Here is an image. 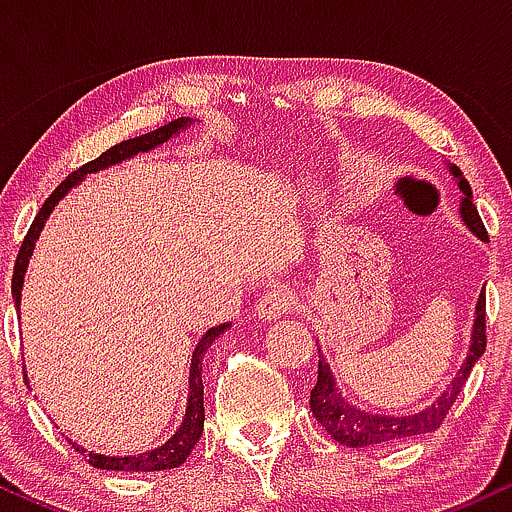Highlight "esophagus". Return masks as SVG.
Segmentation results:
<instances>
[{"mask_svg": "<svg viewBox=\"0 0 512 512\" xmlns=\"http://www.w3.org/2000/svg\"><path fill=\"white\" fill-rule=\"evenodd\" d=\"M298 303L296 289H286V286H274L267 293H262L260 303H257V317L262 322H274L286 313H291Z\"/></svg>", "mask_w": 512, "mask_h": 512, "instance_id": "obj_1", "label": "esophagus"}]
</instances>
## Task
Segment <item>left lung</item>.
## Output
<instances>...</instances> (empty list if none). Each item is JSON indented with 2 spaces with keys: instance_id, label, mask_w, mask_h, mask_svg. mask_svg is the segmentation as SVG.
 <instances>
[{
  "instance_id": "obj_1",
  "label": "left lung",
  "mask_w": 512,
  "mask_h": 512,
  "mask_svg": "<svg viewBox=\"0 0 512 512\" xmlns=\"http://www.w3.org/2000/svg\"><path fill=\"white\" fill-rule=\"evenodd\" d=\"M452 178L457 180V187L462 190L460 199V216L464 226L474 233L479 240H489L484 223L479 219V211L472 202V190L469 182L462 178L460 168L450 166ZM486 349V293H479L477 301V315H474V330L472 342H469V354L464 358L462 368L452 378L448 390L440 395L436 402L428 404L426 409L416 411V414L407 416H392V414H375V411L358 409L354 402H349L342 392L337 390L334 375L330 370V363L320 358L317 363V383L310 390V411L317 419V424L325 428L337 443L346 445V448H368V445H390L402 443L411 436H421V433H431L440 428L443 419L448 416L452 404H455L457 395L467 383L469 373H472L474 363L479 361Z\"/></svg>"
}]
</instances>
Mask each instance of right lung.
Segmentation results:
<instances>
[{
    "mask_svg": "<svg viewBox=\"0 0 512 512\" xmlns=\"http://www.w3.org/2000/svg\"><path fill=\"white\" fill-rule=\"evenodd\" d=\"M190 117H178V120L168 122V125L154 129V132L149 134H142V137H134V139H127V142H120L115 144L113 149H108L105 154H101L96 158V161H88L86 166H81L79 170H74L72 175H69L67 180L60 182V187H57L52 195L45 199V204L40 207L38 216H35V221L31 223V228H28L26 238H23L21 243V250H19V257H16V264H14V276H11V296H14V305L19 308L21 305V286H23V274H26V267H28V257H31V252L35 248V240H38L40 231H43L45 221H48V216L52 214V209L57 207V202L67 195L69 190H72L74 185H79L81 180L86 178L88 173H98V170L108 168V166H115V163H122L127 161V158L142 154V151H151L156 149V146H161L163 142H168L170 137H175V134H180V129H185L190 125ZM228 325H219V327H211L204 334L202 339H199V344L195 346V351H192V363H190V392H187V409H185V416H182V424L178 431L170 436L166 443L161 445V448H154L149 452H139V455H125V457H108V455H98V452L93 450H86L81 448V445L72 443V448L76 452H81V455L86 457L88 464H93V467L98 469H113V472H161V469H173V467H180L182 462L190 457V452L195 445L199 443V436H202L204 431V385H202V358L207 354V349L211 344L216 342V337L223 334Z\"/></svg>",
    "mask_w": 512,
    "mask_h": 512,
    "instance_id": "add662e5",
    "label": "right lung"
}]
</instances>
